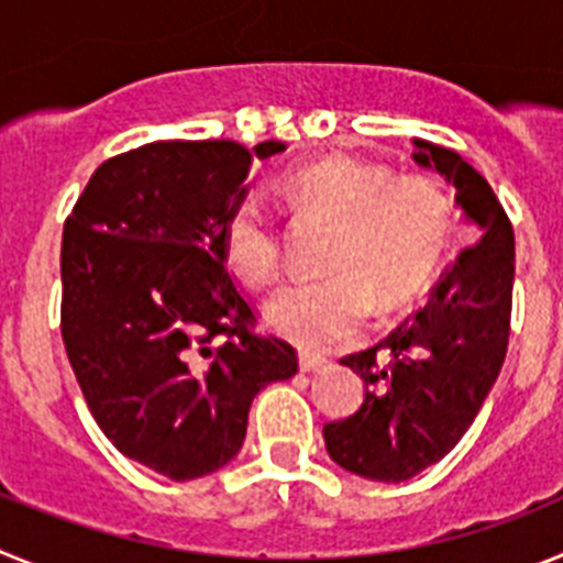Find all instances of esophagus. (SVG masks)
Instances as JSON below:
<instances>
[{
  "instance_id": "esophagus-1",
  "label": "esophagus",
  "mask_w": 563,
  "mask_h": 563,
  "mask_svg": "<svg viewBox=\"0 0 563 563\" xmlns=\"http://www.w3.org/2000/svg\"><path fill=\"white\" fill-rule=\"evenodd\" d=\"M298 366H301V372H318L327 366V357L316 355V352H298Z\"/></svg>"
}]
</instances>
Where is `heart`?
Returning <instances> with one entry per match:
<instances>
[{
    "mask_svg": "<svg viewBox=\"0 0 563 563\" xmlns=\"http://www.w3.org/2000/svg\"><path fill=\"white\" fill-rule=\"evenodd\" d=\"M282 191L301 213L335 225L324 258L327 278L278 287L265 301L273 332L301 346H332L355 335L372 307L397 310L431 285L451 233V202L422 177L330 154L282 177ZM222 253L247 285L278 273V231L265 202L245 194L222 220Z\"/></svg>",
    "mask_w": 563,
    "mask_h": 563,
    "instance_id": "obj_1",
    "label": "heart"
}]
</instances>
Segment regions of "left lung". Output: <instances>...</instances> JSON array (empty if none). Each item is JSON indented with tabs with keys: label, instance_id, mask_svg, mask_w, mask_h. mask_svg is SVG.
Here are the masks:
<instances>
[{
	"label": "left lung",
	"instance_id": "obj_1",
	"mask_svg": "<svg viewBox=\"0 0 563 563\" xmlns=\"http://www.w3.org/2000/svg\"><path fill=\"white\" fill-rule=\"evenodd\" d=\"M411 161L454 186L471 242L429 307L366 352L341 357L361 409L327 422V454L350 474L397 485L454 449L494 389L507 352L516 242L494 188L456 152L415 137Z\"/></svg>",
	"mask_w": 563,
	"mask_h": 563
}]
</instances>
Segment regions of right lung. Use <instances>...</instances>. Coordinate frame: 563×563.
Instances as JSON below:
<instances>
[{"instance_id": "add662e5", "label": "right lung", "mask_w": 563, "mask_h": 563, "mask_svg": "<svg viewBox=\"0 0 563 563\" xmlns=\"http://www.w3.org/2000/svg\"><path fill=\"white\" fill-rule=\"evenodd\" d=\"M265 141H157L101 163L62 239V335L87 406L114 449L174 482L239 454L267 383L296 350L256 338L225 271L222 220ZM228 334L213 351L210 341Z\"/></svg>"}]
</instances>
